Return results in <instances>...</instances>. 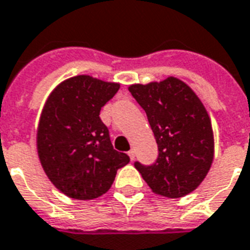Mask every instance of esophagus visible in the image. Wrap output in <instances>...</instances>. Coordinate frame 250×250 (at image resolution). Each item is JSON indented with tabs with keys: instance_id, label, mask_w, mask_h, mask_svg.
Segmentation results:
<instances>
[{
	"instance_id": "34e87169",
	"label": "esophagus",
	"mask_w": 250,
	"mask_h": 250,
	"mask_svg": "<svg viewBox=\"0 0 250 250\" xmlns=\"http://www.w3.org/2000/svg\"><path fill=\"white\" fill-rule=\"evenodd\" d=\"M128 156H130L131 160H135V149L131 148L130 151H128Z\"/></svg>"
}]
</instances>
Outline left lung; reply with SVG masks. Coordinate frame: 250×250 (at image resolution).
Wrapping results in <instances>:
<instances>
[{
    "label": "left lung",
    "mask_w": 250,
    "mask_h": 250,
    "mask_svg": "<svg viewBox=\"0 0 250 250\" xmlns=\"http://www.w3.org/2000/svg\"><path fill=\"white\" fill-rule=\"evenodd\" d=\"M128 90L146 111L159 148L152 166L136 162L135 168L156 195L177 199L195 191L214 153L212 123L200 98L175 77Z\"/></svg>",
    "instance_id": "1"
}]
</instances>
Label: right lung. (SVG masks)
Instances as JSON below:
<instances>
[{
	"instance_id": "right-lung-1",
	"label": "right lung",
	"mask_w": 250,
	"mask_h": 250,
	"mask_svg": "<svg viewBox=\"0 0 250 250\" xmlns=\"http://www.w3.org/2000/svg\"><path fill=\"white\" fill-rule=\"evenodd\" d=\"M120 84L90 75L64 79L50 92L37 128V152L46 176L71 199L106 193L130 158L111 144L101 108Z\"/></svg>"
}]
</instances>
